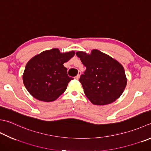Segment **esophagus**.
I'll use <instances>...</instances> for the list:
<instances>
[{
  "label": "esophagus",
  "mask_w": 151,
  "mask_h": 151,
  "mask_svg": "<svg viewBox=\"0 0 151 151\" xmlns=\"http://www.w3.org/2000/svg\"><path fill=\"white\" fill-rule=\"evenodd\" d=\"M81 72H78V75H77V76H76L75 77V78L76 79V80H78L79 79V78H80V76H81Z\"/></svg>",
  "instance_id": "esophagus-1"
}]
</instances>
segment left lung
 I'll return each instance as SVG.
<instances>
[{"instance_id": "1", "label": "left lung", "mask_w": 151, "mask_h": 151, "mask_svg": "<svg viewBox=\"0 0 151 151\" xmlns=\"http://www.w3.org/2000/svg\"><path fill=\"white\" fill-rule=\"evenodd\" d=\"M76 55L86 67L79 81L90 101L94 105H103L119 98L127 83L122 65L97 50H93L91 54L78 52Z\"/></svg>"}]
</instances>
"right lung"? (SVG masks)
<instances>
[{
    "mask_svg": "<svg viewBox=\"0 0 151 151\" xmlns=\"http://www.w3.org/2000/svg\"><path fill=\"white\" fill-rule=\"evenodd\" d=\"M75 52L60 53L58 48L44 51L27 63L23 81L26 89L35 98L50 102L58 98L73 79L67 75L63 63L69 61Z\"/></svg>",
    "mask_w": 151,
    "mask_h": 151,
    "instance_id": "add662e5",
    "label": "right lung"
}]
</instances>
